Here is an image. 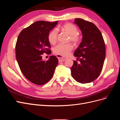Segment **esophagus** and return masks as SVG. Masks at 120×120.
I'll list each match as a JSON object with an SVG mask.
<instances>
[{
	"instance_id": "obj_1",
	"label": "esophagus",
	"mask_w": 120,
	"mask_h": 120,
	"mask_svg": "<svg viewBox=\"0 0 120 120\" xmlns=\"http://www.w3.org/2000/svg\"><path fill=\"white\" fill-rule=\"evenodd\" d=\"M56 57H57V59H58V60H59V61H60V62H62V61H64V60H67L66 58L63 57L59 55H57Z\"/></svg>"
}]
</instances>
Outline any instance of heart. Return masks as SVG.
Wrapping results in <instances>:
<instances>
[{
	"mask_svg": "<svg viewBox=\"0 0 120 120\" xmlns=\"http://www.w3.org/2000/svg\"><path fill=\"white\" fill-rule=\"evenodd\" d=\"M60 30L69 35L68 41L72 42L75 45H78L82 39V36L78 32L77 27L71 23H66L60 27ZM57 32L56 30H53L49 32L48 40L52 45H55L57 41ZM73 49V46L70 43L66 44H59L53 49V52L57 55L62 56H68Z\"/></svg>",
	"mask_w": 120,
	"mask_h": 120,
	"instance_id": "1",
	"label": "heart"
}]
</instances>
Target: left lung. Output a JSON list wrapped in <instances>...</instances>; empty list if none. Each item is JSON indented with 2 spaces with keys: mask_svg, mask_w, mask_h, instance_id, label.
Returning <instances> with one entry per match:
<instances>
[{
  "mask_svg": "<svg viewBox=\"0 0 120 120\" xmlns=\"http://www.w3.org/2000/svg\"><path fill=\"white\" fill-rule=\"evenodd\" d=\"M81 29L82 39L74 56L79 61H74L71 68L72 77L82 83L95 81L100 75L106 56L105 41L100 30L96 25L82 19L75 22Z\"/></svg>",
  "mask_w": 120,
  "mask_h": 120,
  "instance_id": "1",
  "label": "left lung"
}]
</instances>
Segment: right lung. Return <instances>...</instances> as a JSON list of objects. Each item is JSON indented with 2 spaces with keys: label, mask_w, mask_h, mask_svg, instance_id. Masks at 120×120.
<instances>
[{
  "label": "right lung",
  "mask_w": 120,
  "mask_h": 120,
  "mask_svg": "<svg viewBox=\"0 0 120 120\" xmlns=\"http://www.w3.org/2000/svg\"><path fill=\"white\" fill-rule=\"evenodd\" d=\"M57 22L36 21L23 29L18 37L15 45L18 64L24 77L35 85H42L48 82L58 64L59 60L54 56H50L46 61L42 60L43 53H51L48 35Z\"/></svg>",
  "instance_id": "add662e5"
}]
</instances>
